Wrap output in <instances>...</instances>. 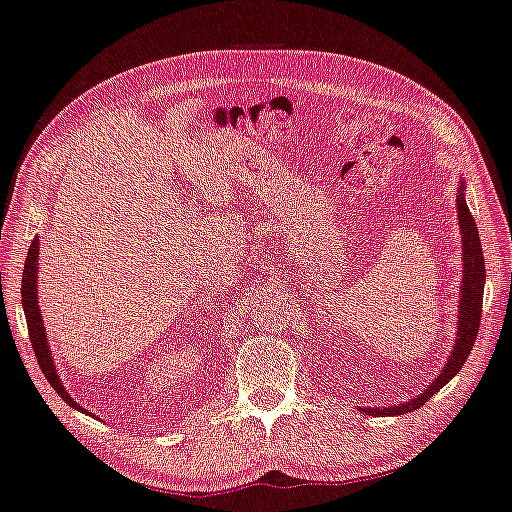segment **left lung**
I'll list each match as a JSON object with an SVG mask.
<instances>
[{"label":"left lung","mask_w":512,"mask_h":512,"mask_svg":"<svg viewBox=\"0 0 512 512\" xmlns=\"http://www.w3.org/2000/svg\"><path fill=\"white\" fill-rule=\"evenodd\" d=\"M457 216H459V231H461V256H464V269H461V298H459V321H457V339L452 345L450 359L443 365V370L430 388L423 390L417 399H410L399 406L388 408H361L363 412L374 414V417H397V414H406L412 410H419L432 394H437L443 385H446L452 376H455L461 365L466 363L468 354L475 345L479 323H481V303H484V285H486V263L484 252H481L479 231L475 225V218L470 216V209L466 205V185L464 180L459 182V196H457Z\"/></svg>","instance_id":"8db88e82"}]
</instances>
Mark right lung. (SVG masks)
I'll return each instance as SVG.
<instances>
[{
	"mask_svg": "<svg viewBox=\"0 0 512 512\" xmlns=\"http://www.w3.org/2000/svg\"><path fill=\"white\" fill-rule=\"evenodd\" d=\"M37 254H40V240H33L31 249H28L26 263H24V274H22V305H24V314H26V325H28V336H31V345L37 356V363L48 379V383L53 385L55 392L69 403L71 408L82 410L80 403H75L73 397L60 381V376L55 372V363L51 350H48V341H46V330H44V321H42V310L37 305Z\"/></svg>",
	"mask_w": 512,
	"mask_h": 512,
	"instance_id": "add662e5",
	"label": "right lung"
}]
</instances>
